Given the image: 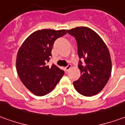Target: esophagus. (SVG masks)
Returning a JSON list of instances; mask_svg holds the SVG:
<instances>
[{"label": "esophagus", "mask_w": 125, "mask_h": 125, "mask_svg": "<svg viewBox=\"0 0 125 125\" xmlns=\"http://www.w3.org/2000/svg\"><path fill=\"white\" fill-rule=\"evenodd\" d=\"M71 67H72L71 64H68V65H67V66H66V67H65V71L68 72L69 70H70V68H71Z\"/></svg>", "instance_id": "1"}]
</instances>
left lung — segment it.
I'll return each mask as SVG.
<instances>
[{
	"label": "left lung",
	"instance_id": "obj_1",
	"mask_svg": "<svg viewBox=\"0 0 125 125\" xmlns=\"http://www.w3.org/2000/svg\"><path fill=\"white\" fill-rule=\"evenodd\" d=\"M67 32L76 39L78 57L84 62L79 60L81 76L73 84L81 95H95L104 89L111 74L109 50L101 37L89 28L77 27Z\"/></svg>",
	"mask_w": 125,
	"mask_h": 125
}]
</instances>
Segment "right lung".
Here are the masks:
<instances>
[{"instance_id":"1","label":"right lung","mask_w":125,"mask_h":125,"mask_svg":"<svg viewBox=\"0 0 125 125\" xmlns=\"http://www.w3.org/2000/svg\"><path fill=\"white\" fill-rule=\"evenodd\" d=\"M66 30L44 29L36 31L25 40L18 51L16 68L22 83L34 95L42 96L53 89L64 71L47 63L51 57L55 40L66 34Z\"/></svg>"}]
</instances>
